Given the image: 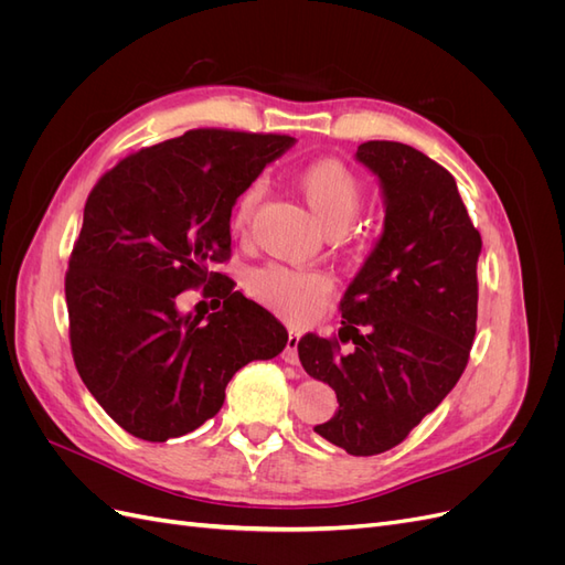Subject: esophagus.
<instances>
[{"label":"esophagus","instance_id":"34e87169","mask_svg":"<svg viewBox=\"0 0 565 565\" xmlns=\"http://www.w3.org/2000/svg\"><path fill=\"white\" fill-rule=\"evenodd\" d=\"M299 332L297 330H289L287 334V344H285V351H282V361L289 363V365H297L299 363Z\"/></svg>","mask_w":565,"mask_h":565}]
</instances>
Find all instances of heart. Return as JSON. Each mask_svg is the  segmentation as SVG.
I'll return each instance as SVG.
<instances>
[{"instance_id": "b5f03b06", "label": "heart", "mask_w": 565, "mask_h": 565, "mask_svg": "<svg viewBox=\"0 0 565 565\" xmlns=\"http://www.w3.org/2000/svg\"><path fill=\"white\" fill-rule=\"evenodd\" d=\"M297 188L306 204L330 233L344 231L363 204V183L351 169L334 158L306 164L297 174ZM259 185H247L237 195L231 212V228L245 233L252 224ZM249 292L287 320H309L318 306L332 292V282L320 270H297L285 266H266L252 273Z\"/></svg>"}]
</instances>
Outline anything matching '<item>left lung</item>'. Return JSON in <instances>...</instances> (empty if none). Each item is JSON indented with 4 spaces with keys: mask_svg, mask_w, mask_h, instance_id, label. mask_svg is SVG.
Returning <instances> with one entry per match:
<instances>
[{
    "mask_svg": "<svg viewBox=\"0 0 565 565\" xmlns=\"http://www.w3.org/2000/svg\"><path fill=\"white\" fill-rule=\"evenodd\" d=\"M355 160L377 177L384 228L341 299V341L306 334L299 361L339 401L316 434L349 455L398 446L467 367L476 334L478 233L448 169L413 146L367 141Z\"/></svg>",
    "mask_w": 565,
    "mask_h": 565,
    "instance_id": "left-lung-1",
    "label": "left lung"
}]
</instances>
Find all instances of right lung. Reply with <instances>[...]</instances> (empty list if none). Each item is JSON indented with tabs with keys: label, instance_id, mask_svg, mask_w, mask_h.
Here are the masks:
<instances>
[{
	"label": "right lung",
	"instance_id": "right-lung-1",
	"mask_svg": "<svg viewBox=\"0 0 565 565\" xmlns=\"http://www.w3.org/2000/svg\"><path fill=\"white\" fill-rule=\"evenodd\" d=\"M292 146V136L193 129L134 152L89 193L65 276L71 347L82 382L131 436L195 431L237 370L285 349L282 324L210 266L228 259L237 195ZM214 279L218 312L178 311L183 288Z\"/></svg>",
	"mask_w": 565,
	"mask_h": 565
}]
</instances>
